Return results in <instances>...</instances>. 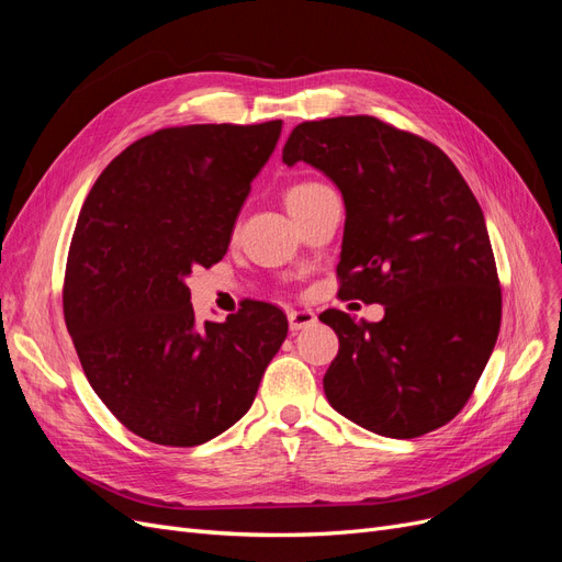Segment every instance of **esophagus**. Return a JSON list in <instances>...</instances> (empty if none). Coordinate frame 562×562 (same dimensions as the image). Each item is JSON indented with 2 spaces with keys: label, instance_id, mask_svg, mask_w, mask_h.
I'll return each instance as SVG.
<instances>
[{
  "label": "esophagus",
  "instance_id": "esophagus-1",
  "mask_svg": "<svg viewBox=\"0 0 562 562\" xmlns=\"http://www.w3.org/2000/svg\"><path fill=\"white\" fill-rule=\"evenodd\" d=\"M316 323V314L312 310H291L288 312V326H291L293 333L302 330V328H310Z\"/></svg>",
  "mask_w": 562,
  "mask_h": 562
}]
</instances>
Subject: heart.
I'll return each mask as SVG.
<instances>
[{
	"mask_svg": "<svg viewBox=\"0 0 562 562\" xmlns=\"http://www.w3.org/2000/svg\"><path fill=\"white\" fill-rule=\"evenodd\" d=\"M321 190H326V184L316 182V180H297L285 190V206L288 211H297L300 206H304L312 196H316Z\"/></svg>",
	"mask_w": 562,
	"mask_h": 562,
	"instance_id": "obj_1",
	"label": "heart"
}]
</instances>
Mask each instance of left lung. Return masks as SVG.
Returning <instances> with one entry per match:
<instances>
[{"label":"left lung","mask_w":562,"mask_h":562,"mask_svg":"<svg viewBox=\"0 0 562 562\" xmlns=\"http://www.w3.org/2000/svg\"><path fill=\"white\" fill-rule=\"evenodd\" d=\"M283 161H307L345 196L339 295L384 304L378 323L323 312L339 351L323 391L389 438L448 424L495 349L502 288L483 211L443 149L378 116L302 122Z\"/></svg>","instance_id":"8db88e82"}]
</instances>
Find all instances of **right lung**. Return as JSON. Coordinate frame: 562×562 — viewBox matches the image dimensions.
<instances>
[{"label": "right lung", "mask_w": 562, "mask_h": 562, "mask_svg": "<svg viewBox=\"0 0 562 562\" xmlns=\"http://www.w3.org/2000/svg\"><path fill=\"white\" fill-rule=\"evenodd\" d=\"M281 119L161 128L128 145L83 201L65 265L63 312L95 394L128 431L192 448L239 422L288 333L246 302L194 323V267L225 258Z\"/></svg>", "instance_id": "obj_1"}]
</instances>
